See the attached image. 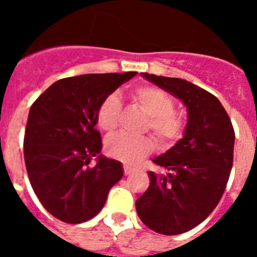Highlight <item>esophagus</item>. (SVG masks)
<instances>
[{
  "mask_svg": "<svg viewBox=\"0 0 257 257\" xmlns=\"http://www.w3.org/2000/svg\"><path fill=\"white\" fill-rule=\"evenodd\" d=\"M123 171H124V175H131V174H134V171H135V170L133 169V167H128V166H124L123 167Z\"/></svg>",
  "mask_w": 257,
  "mask_h": 257,
  "instance_id": "1",
  "label": "esophagus"
}]
</instances>
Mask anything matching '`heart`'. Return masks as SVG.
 Returning <instances> with one entry per match:
<instances>
[{
  "label": "heart",
  "instance_id": "heart-1",
  "mask_svg": "<svg viewBox=\"0 0 257 257\" xmlns=\"http://www.w3.org/2000/svg\"><path fill=\"white\" fill-rule=\"evenodd\" d=\"M134 100L148 115L147 128L153 133L160 147H170L184 131L183 118L175 113L176 101L171 95L154 86H139L133 90ZM121 99L117 94H109L97 108L96 119L101 130L112 133L117 128L121 114ZM154 148V143L148 136L131 138L117 134L108 138L105 151L108 156L126 165H136L148 156Z\"/></svg>",
  "mask_w": 257,
  "mask_h": 257
}]
</instances>
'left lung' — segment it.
<instances>
[{
    "instance_id": "left-lung-1",
    "label": "left lung",
    "mask_w": 257,
    "mask_h": 257,
    "mask_svg": "<svg viewBox=\"0 0 257 257\" xmlns=\"http://www.w3.org/2000/svg\"><path fill=\"white\" fill-rule=\"evenodd\" d=\"M147 81L187 106L184 135L153 162L165 172L149 171L151 184L136 199V212L152 230L176 235L196 228L213 211L233 166L234 130L216 96L181 78L142 73Z\"/></svg>"
}]
</instances>
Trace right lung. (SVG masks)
Wrapping results in <instances>:
<instances>
[{
    "instance_id": "1",
    "label": "right lung",
    "mask_w": 257,
    "mask_h": 257,
    "mask_svg": "<svg viewBox=\"0 0 257 257\" xmlns=\"http://www.w3.org/2000/svg\"><path fill=\"white\" fill-rule=\"evenodd\" d=\"M134 76L136 72L59 79L31 106L24 135L27 172L36 196L56 219L81 224L95 217L123 176L122 163L101 154L95 126L101 100ZM92 156L97 165L90 168Z\"/></svg>"
}]
</instances>
